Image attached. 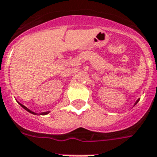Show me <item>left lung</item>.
<instances>
[{"label": "left lung", "mask_w": 157, "mask_h": 157, "mask_svg": "<svg viewBox=\"0 0 157 157\" xmlns=\"http://www.w3.org/2000/svg\"><path fill=\"white\" fill-rule=\"evenodd\" d=\"M140 101V99H138V100L136 101V103H135V105H136V104H137V103H138V101Z\"/></svg>", "instance_id": "1"}]
</instances>
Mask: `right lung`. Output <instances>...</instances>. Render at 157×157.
Listing matches in <instances>:
<instances>
[{"label": "right lung", "mask_w": 157, "mask_h": 157, "mask_svg": "<svg viewBox=\"0 0 157 157\" xmlns=\"http://www.w3.org/2000/svg\"><path fill=\"white\" fill-rule=\"evenodd\" d=\"M18 103H19V102H18ZM19 105H21V107L23 108V109H25V110H26V111L30 112V113H31V114H37V113H34V112L31 111V110H30V109H28L27 107H25V105H22V104H21V103H19ZM49 113H50V111H47V112H43V113H40V114H39V115H46V114H49Z\"/></svg>", "instance_id": "add662e5"}]
</instances>
